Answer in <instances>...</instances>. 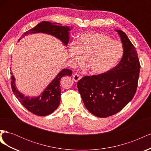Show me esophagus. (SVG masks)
Masks as SVG:
<instances>
[{"label":"esophagus","instance_id":"34e87169","mask_svg":"<svg viewBox=\"0 0 151 151\" xmlns=\"http://www.w3.org/2000/svg\"><path fill=\"white\" fill-rule=\"evenodd\" d=\"M82 78L81 76H80L79 74H75L73 76V80H74L75 82L79 81Z\"/></svg>","mask_w":151,"mask_h":151}]
</instances>
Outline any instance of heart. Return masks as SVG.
<instances>
[{"instance_id": "obj_1", "label": "heart", "mask_w": 151, "mask_h": 151, "mask_svg": "<svg viewBox=\"0 0 151 151\" xmlns=\"http://www.w3.org/2000/svg\"><path fill=\"white\" fill-rule=\"evenodd\" d=\"M70 58L81 64L86 58V66L94 74H102L113 68L123 55L120 43L99 33L82 35L77 45L72 43L68 48Z\"/></svg>"}]
</instances>
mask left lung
Segmentation results:
<instances>
[{"label": "left lung", "instance_id": "1", "mask_svg": "<svg viewBox=\"0 0 151 151\" xmlns=\"http://www.w3.org/2000/svg\"><path fill=\"white\" fill-rule=\"evenodd\" d=\"M115 31L123 47L120 62L104 74L83 77L77 84L86 108L99 118L121 111L134 98L137 88L140 68L137 52L124 32Z\"/></svg>", "mask_w": 151, "mask_h": 151}]
</instances>
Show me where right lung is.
Segmentation results:
<instances>
[{"instance_id":"1","label":"right lung","mask_w":151,"mask_h":151,"mask_svg":"<svg viewBox=\"0 0 151 151\" xmlns=\"http://www.w3.org/2000/svg\"><path fill=\"white\" fill-rule=\"evenodd\" d=\"M70 27L63 26L56 22L42 21L33 28H32L22 35L18 42L28 35L35 33H45L50 35L60 40L62 43L67 46L70 38ZM72 72L70 69H62L52 81L43 92L37 97H29L19 92L16 86V79L11 72V87L14 94L19 100L21 104L28 110L36 115L47 116L52 113L58 107L60 102L61 89L60 81L63 76H70Z\"/></svg>"}]
</instances>
